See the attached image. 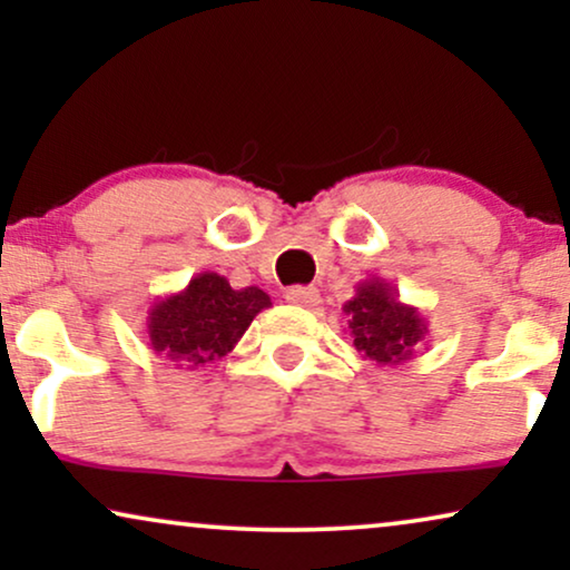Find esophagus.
Returning a JSON list of instances; mask_svg holds the SVG:
<instances>
[{
    "mask_svg": "<svg viewBox=\"0 0 570 570\" xmlns=\"http://www.w3.org/2000/svg\"><path fill=\"white\" fill-rule=\"evenodd\" d=\"M285 301L293 303V306H303V308H314L318 306V301H322V295H318L316 287H287L285 291Z\"/></svg>",
    "mask_w": 570,
    "mask_h": 570,
    "instance_id": "esophagus-1",
    "label": "esophagus"
}]
</instances>
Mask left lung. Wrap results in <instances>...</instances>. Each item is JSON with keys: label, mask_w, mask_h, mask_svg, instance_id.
Listing matches in <instances>:
<instances>
[{"label": "left lung", "mask_w": 570, "mask_h": 570, "mask_svg": "<svg viewBox=\"0 0 570 570\" xmlns=\"http://www.w3.org/2000/svg\"><path fill=\"white\" fill-rule=\"evenodd\" d=\"M342 311L357 355L376 365L407 363L428 334L423 311L402 303L396 287L381 277L357 283Z\"/></svg>", "instance_id": "8db88e82"}]
</instances>
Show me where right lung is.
Here are the masks:
<instances>
[{
    "mask_svg": "<svg viewBox=\"0 0 570 570\" xmlns=\"http://www.w3.org/2000/svg\"><path fill=\"white\" fill-rule=\"evenodd\" d=\"M259 287L233 291L217 272H199L184 291L158 298L147 311V337L155 353L178 368L197 371L223 361L259 311L269 308Z\"/></svg>",
    "mask_w": 570,
    "mask_h": 570,
    "instance_id": "add662e5",
    "label": "right lung"
}]
</instances>
